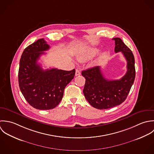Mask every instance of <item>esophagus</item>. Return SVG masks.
<instances>
[{
    "label": "esophagus",
    "mask_w": 154,
    "mask_h": 154,
    "mask_svg": "<svg viewBox=\"0 0 154 154\" xmlns=\"http://www.w3.org/2000/svg\"><path fill=\"white\" fill-rule=\"evenodd\" d=\"M81 74V72L79 70V69H76L75 71V76H78V75H80Z\"/></svg>",
    "instance_id": "34e87169"
}]
</instances>
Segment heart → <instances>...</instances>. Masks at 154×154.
I'll use <instances>...</instances> for the list:
<instances>
[{
    "label": "heart",
    "instance_id": "heart-1",
    "mask_svg": "<svg viewBox=\"0 0 154 154\" xmlns=\"http://www.w3.org/2000/svg\"><path fill=\"white\" fill-rule=\"evenodd\" d=\"M99 51V49L97 47L88 48L79 52L77 54V58L79 61H86L94 57Z\"/></svg>",
    "mask_w": 154,
    "mask_h": 154
}]
</instances>
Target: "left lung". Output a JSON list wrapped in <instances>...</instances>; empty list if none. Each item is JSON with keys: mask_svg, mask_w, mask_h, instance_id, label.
I'll return each mask as SVG.
<instances>
[{"mask_svg": "<svg viewBox=\"0 0 154 154\" xmlns=\"http://www.w3.org/2000/svg\"><path fill=\"white\" fill-rule=\"evenodd\" d=\"M115 52H122L127 61V71L120 80L106 79L99 66L84 70L82 75L86 79L84 95L93 107L99 109H109L122 103L127 98L134 83L136 71L134 58L131 51L120 38L116 37Z\"/></svg>", "mask_w": 154, "mask_h": 154, "instance_id": "1", "label": "left lung"}]
</instances>
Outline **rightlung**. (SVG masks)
I'll list each match as a JSON object with an SVG mask.
<instances>
[{
  "label": "right lung",
  "instance_id": "add662e5",
  "mask_svg": "<svg viewBox=\"0 0 154 154\" xmlns=\"http://www.w3.org/2000/svg\"><path fill=\"white\" fill-rule=\"evenodd\" d=\"M50 48L43 39H38L24 51L20 61L18 83L21 92L33 108L48 110L61 102L66 85L74 79L75 70L57 68L43 69L37 63L43 51Z\"/></svg>",
  "mask_w": 154,
  "mask_h": 154
}]
</instances>
